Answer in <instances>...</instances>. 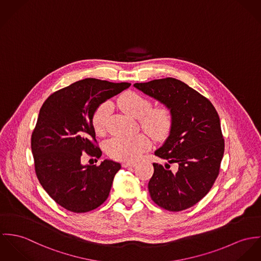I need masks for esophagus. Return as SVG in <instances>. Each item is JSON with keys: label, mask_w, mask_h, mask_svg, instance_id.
I'll return each mask as SVG.
<instances>
[{"label": "esophagus", "mask_w": 261, "mask_h": 261, "mask_svg": "<svg viewBox=\"0 0 261 261\" xmlns=\"http://www.w3.org/2000/svg\"><path fill=\"white\" fill-rule=\"evenodd\" d=\"M136 164L134 162H123L122 167H134Z\"/></svg>", "instance_id": "obj_1"}]
</instances>
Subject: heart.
Returning <instances> with one entry per match:
<instances>
[{"mask_svg": "<svg viewBox=\"0 0 261 261\" xmlns=\"http://www.w3.org/2000/svg\"><path fill=\"white\" fill-rule=\"evenodd\" d=\"M119 107L127 114L140 118L141 127L155 140L162 141L168 137L173 128L172 110L166 105L152 108V102L143 95L134 92H124L118 99ZM111 112V104L106 102L99 105L93 113L92 125L94 131L101 135L107 129ZM149 138L144 134L135 136H115L105 144L109 157L118 161L131 162L136 160L149 147Z\"/></svg>", "mask_w": 261, "mask_h": 261, "instance_id": "b5f03b06", "label": "heart"}]
</instances>
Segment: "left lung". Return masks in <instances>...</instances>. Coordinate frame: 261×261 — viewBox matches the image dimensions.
Listing matches in <instances>:
<instances>
[{"mask_svg":"<svg viewBox=\"0 0 261 261\" xmlns=\"http://www.w3.org/2000/svg\"><path fill=\"white\" fill-rule=\"evenodd\" d=\"M145 94L173 112V128L155 155L177 163L173 173L153 163L148 189L152 200L169 211H182L199 202L212 188L220 170L224 139L218 113L196 90L174 78L135 83ZM166 166L170 165L167 164Z\"/></svg>","mask_w":261,"mask_h":261,"instance_id":"obj_1","label":"left lung"}]
</instances>
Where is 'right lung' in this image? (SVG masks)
Returning <instances> with one entry per match:
<instances>
[{"mask_svg":"<svg viewBox=\"0 0 261 261\" xmlns=\"http://www.w3.org/2000/svg\"><path fill=\"white\" fill-rule=\"evenodd\" d=\"M130 83L87 78L51 94L40 109L31 148L37 177L49 196L63 208L84 213L106 201L120 163L104 160L82 165V154L99 159L92 117L107 99Z\"/></svg>","mask_w":261,"mask_h":261,"instance_id":"right-lung-1","label":"right lung"}]
</instances>
